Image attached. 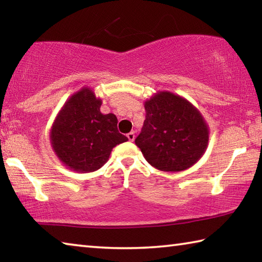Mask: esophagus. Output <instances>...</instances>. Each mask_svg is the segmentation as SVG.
Masks as SVG:
<instances>
[{
  "mask_svg": "<svg viewBox=\"0 0 262 262\" xmlns=\"http://www.w3.org/2000/svg\"><path fill=\"white\" fill-rule=\"evenodd\" d=\"M127 137H128V140H129L130 142H133V141L135 140V133H134V132L128 133V134H127Z\"/></svg>",
  "mask_w": 262,
  "mask_h": 262,
  "instance_id": "1",
  "label": "esophagus"
}]
</instances>
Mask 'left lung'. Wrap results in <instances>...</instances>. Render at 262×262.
Returning <instances> with one entry per match:
<instances>
[{
    "mask_svg": "<svg viewBox=\"0 0 262 262\" xmlns=\"http://www.w3.org/2000/svg\"><path fill=\"white\" fill-rule=\"evenodd\" d=\"M145 120L135 144L154 167L179 172L205 154L209 129L198 108L172 92H157L144 103Z\"/></svg>",
    "mask_w": 262,
    "mask_h": 262,
    "instance_id": "left-lung-1",
    "label": "left lung"
}]
</instances>
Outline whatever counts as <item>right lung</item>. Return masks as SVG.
Here are the masks:
<instances>
[{
    "label": "right lung",
    "instance_id": "obj_1",
    "mask_svg": "<svg viewBox=\"0 0 262 262\" xmlns=\"http://www.w3.org/2000/svg\"><path fill=\"white\" fill-rule=\"evenodd\" d=\"M101 99L83 88L66 101L51 129L52 148L70 170L86 173L107 162L115 145L128 141L114 114L100 112Z\"/></svg>",
    "mask_w": 262,
    "mask_h": 262
}]
</instances>
